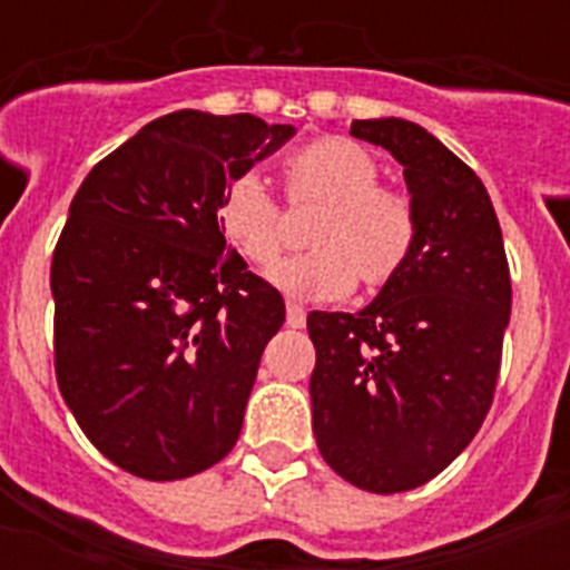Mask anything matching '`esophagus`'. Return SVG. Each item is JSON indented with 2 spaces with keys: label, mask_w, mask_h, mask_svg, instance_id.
<instances>
[{
  "label": "esophagus",
  "mask_w": 570,
  "mask_h": 570,
  "mask_svg": "<svg viewBox=\"0 0 570 570\" xmlns=\"http://www.w3.org/2000/svg\"><path fill=\"white\" fill-rule=\"evenodd\" d=\"M305 308L296 305V302H288V308H285V322H288L291 328H305Z\"/></svg>",
  "instance_id": "1"
}]
</instances>
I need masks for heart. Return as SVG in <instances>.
<instances>
[{
    "mask_svg": "<svg viewBox=\"0 0 570 570\" xmlns=\"http://www.w3.org/2000/svg\"><path fill=\"white\" fill-rule=\"evenodd\" d=\"M285 185L294 205H316L311 254L268 271L276 288L294 299L334 302L362 279L382 288L405 271L416 248V214L405 196L380 188V165L362 145L316 139L285 163ZM225 239L250 265H271L285 245V219L259 176L248 174L225 190L219 203Z\"/></svg>",
    "mask_w": 570,
    "mask_h": 570,
    "instance_id": "heart-1",
    "label": "heart"
}]
</instances>
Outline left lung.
I'll return each mask as SVG.
<instances>
[{
  "label": "left lung",
  "mask_w": 570,
  "mask_h": 570,
  "mask_svg": "<svg viewBox=\"0 0 570 570\" xmlns=\"http://www.w3.org/2000/svg\"><path fill=\"white\" fill-rule=\"evenodd\" d=\"M402 165L416 248L356 314L314 311V436L342 480L400 493L445 471L480 431L511 316L502 230L485 185L422 125L356 119Z\"/></svg>",
  "instance_id": "obj_1"
}]
</instances>
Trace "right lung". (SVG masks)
Masks as SVG:
<instances>
[{
	"mask_svg": "<svg viewBox=\"0 0 570 570\" xmlns=\"http://www.w3.org/2000/svg\"><path fill=\"white\" fill-rule=\"evenodd\" d=\"M294 134L176 110L94 165L70 203L50 265L57 382L85 436L134 476L185 480L239 440L285 302L228 248L216 210Z\"/></svg>",
	"mask_w": 570,
	"mask_h": 570,
	"instance_id": "1",
	"label": "right lung"
}]
</instances>
